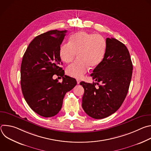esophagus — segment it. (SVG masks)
I'll use <instances>...</instances> for the list:
<instances>
[{"label":"esophagus","instance_id":"34e87169","mask_svg":"<svg viewBox=\"0 0 151 151\" xmlns=\"http://www.w3.org/2000/svg\"><path fill=\"white\" fill-rule=\"evenodd\" d=\"M76 81H77V83L78 84H79V83H80V80H79V79H76Z\"/></svg>","mask_w":151,"mask_h":151}]
</instances>
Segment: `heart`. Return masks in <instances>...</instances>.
Here are the masks:
<instances>
[{
    "instance_id": "heart-1",
    "label": "heart",
    "mask_w": 151,
    "mask_h": 151,
    "mask_svg": "<svg viewBox=\"0 0 151 151\" xmlns=\"http://www.w3.org/2000/svg\"><path fill=\"white\" fill-rule=\"evenodd\" d=\"M107 44L104 38L85 31L72 35L69 44L61 45L60 49L61 60L66 63L72 62L77 55L78 58L66 69V73L73 78L80 79L90 68L99 66L103 61Z\"/></svg>"
}]
</instances>
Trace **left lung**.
<instances>
[{
	"instance_id": "obj_1",
	"label": "left lung",
	"mask_w": 151,
	"mask_h": 151,
	"mask_svg": "<svg viewBox=\"0 0 151 151\" xmlns=\"http://www.w3.org/2000/svg\"><path fill=\"white\" fill-rule=\"evenodd\" d=\"M106 42L104 59L91 75L97 82H80L84 88L82 108L94 119L106 118L119 108L128 93L132 76L133 64L125 45L112 37L106 38ZM96 84L98 88L95 87Z\"/></svg>"
}]
</instances>
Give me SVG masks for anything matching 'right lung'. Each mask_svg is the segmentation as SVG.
<instances>
[{"label": "right lung", "mask_w": 151, "mask_h": 151, "mask_svg": "<svg viewBox=\"0 0 151 151\" xmlns=\"http://www.w3.org/2000/svg\"><path fill=\"white\" fill-rule=\"evenodd\" d=\"M67 30L41 34L30 43L21 65V87L27 103L38 115L54 116L61 110L66 93L74 88L75 79L64 75L59 52ZM63 78L54 80V74Z\"/></svg>", "instance_id": "obj_1"}]
</instances>
